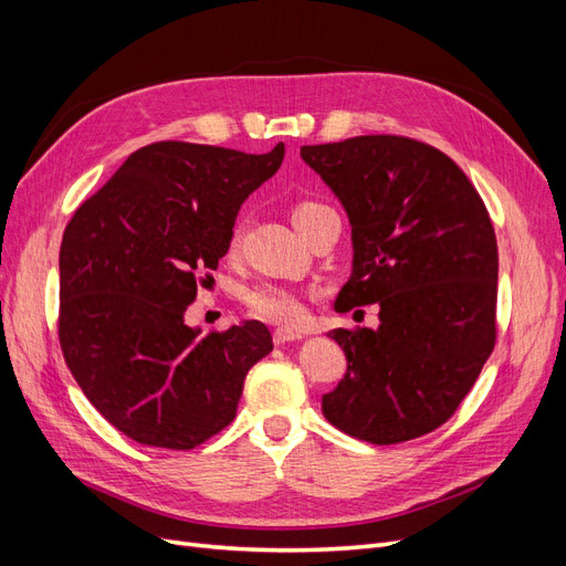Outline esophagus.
<instances>
[{
    "label": "esophagus",
    "instance_id": "1",
    "mask_svg": "<svg viewBox=\"0 0 566 566\" xmlns=\"http://www.w3.org/2000/svg\"><path fill=\"white\" fill-rule=\"evenodd\" d=\"M304 337V331H295V328H276L273 331V342L276 345H285V342H295V339H302Z\"/></svg>",
    "mask_w": 566,
    "mask_h": 566
}]
</instances>
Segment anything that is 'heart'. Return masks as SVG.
Instances as JSON below:
<instances>
[{
  "label": "heart",
  "instance_id": "1",
  "mask_svg": "<svg viewBox=\"0 0 566 566\" xmlns=\"http://www.w3.org/2000/svg\"><path fill=\"white\" fill-rule=\"evenodd\" d=\"M328 208L314 200H302L297 202L293 210H290V219H293L295 229L302 233L306 224L321 212ZM245 302L250 306V312L254 316H260L271 323H281V325H297L306 318V304L304 297L293 287H285L279 283H262L252 290H248Z\"/></svg>",
  "mask_w": 566,
  "mask_h": 566
}]
</instances>
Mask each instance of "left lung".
<instances>
[{
    "label": "left lung",
    "mask_w": 566,
    "mask_h": 566,
    "mask_svg": "<svg viewBox=\"0 0 566 566\" xmlns=\"http://www.w3.org/2000/svg\"><path fill=\"white\" fill-rule=\"evenodd\" d=\"M300 156L349 217L352 276L335 310L380 306L375 331H331L347 373L323 394V416L380 447L432 432L493 352L499 245L484 202L449 156L406 136H354Z\"/></svg>",
    "instance_id": "left-lung-1"
}]
</instances>
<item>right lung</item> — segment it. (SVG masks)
Wrapping results in <instances>:
<instances>
[{"label": "right lung", "mask_w": 566, "mask_h": 566, "mask_svg": "<svg viewBox=\"0 0 566 566\" xmlns=\"http://www.w3.org/2000/svg\"><path fill=\"white\" fill-rule=\"evenodd\" d=\"M264 156L186 142L144 146L65 227L59 337L84 397L146 447L188 451L235 418L271 349L260 321L200 335L186 306L227 254L238 210L279 172Z\"/></svg>", "instance_id": "obj_1"}]
</instances>
